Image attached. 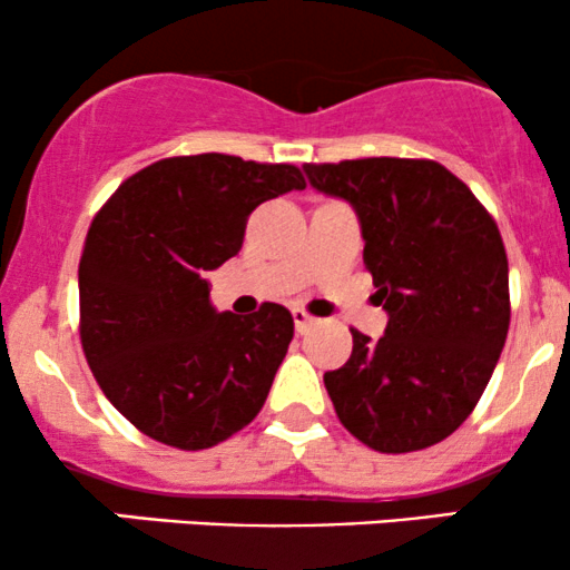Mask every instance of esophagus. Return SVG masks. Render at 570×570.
I'll return each mask as SVG.
<instances>
[{
  "label": "esophagus",
  "mask_w": 570,
  "mask_h": 570,
  "mask_svg": "<svg viewBox=\"0 0 570 570\" xmlns=\"http://www.w3.org/2000/svg\"><path fill=\"white\" fill-rule=\"evenodd\" d=\"M292 316H294V330H297L299 335H305V332L316 324V318H313L307 311H303V307H294Z\"/></svg>",
  "instance_id": "1"
}]
</instances>
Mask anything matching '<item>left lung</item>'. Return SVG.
Returning <instances> with one entry per match:
<instances>
[{"instance_id":"left-lung-1","label":"left lung","mask_w":570,"mask_h":570,"mask_svg":"<svg viewBox=\"0 0 570 570\" xmlns=\"http://www.w3.org/2000/svg\"><path fill=\"white\" fill-rule=\"evenodd\" d=\"M311 185L356 208L364 265L389 311L381 340L324 375L345 429L377 453L442 442L472 415L507 343L509 263L499 225L442 163H305Z\"/></svg>"}]
</instances>
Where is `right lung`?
I'll list each match as a JSON object with an SVG mask.
<instances>
[{"mask_svg": "<svg viewBox=\"0 0 570 570\" xmlns=\"http://www.w3.org/2000/svg\"><path fill=\"white\" fill-rule=\"evenodd\" d=\"M289 189H305L292 163L176 155L128 176L90 222L80 343L104 396L149 440L206 450L263 410L292 313H217L206 273L240 252L248 214Z\"/></svg>", "mask_w": 570, "mask_h": 570, "instance_id": "1", "label": "right lung"}]
</instances>
